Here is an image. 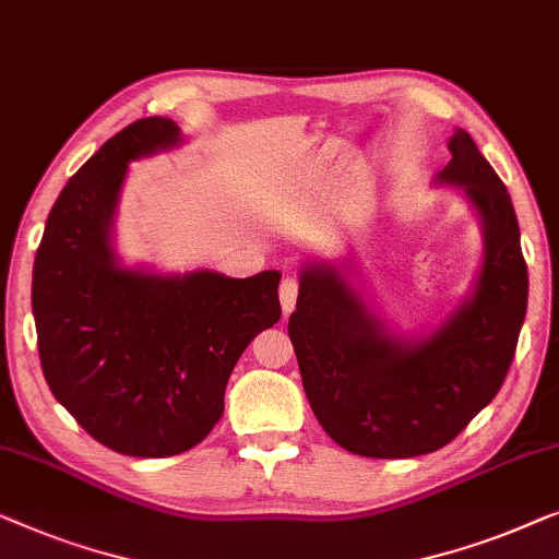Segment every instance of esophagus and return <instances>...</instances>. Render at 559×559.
<instances>
[{
    "mask_svg": "<svg viewBox=\"0 0 559 559\" xmlns=\"http://www.w3.org/2000/svg\"><path fill=\"white\" fill-rule=\"evenodd\" d=\"M278 298H281V309L283 313H288L296 309V298H298V281L296 278H283L281 288H278Z\"/></svg>",
    "mask_w": 559,
    "mask_h": 559,
    "instance_id": "34e87169",
    "label": "esophagus"
}]
</instances>
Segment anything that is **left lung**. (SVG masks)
Returning <instances> with one entry per match:
<instances>
[{"label":"left lung","instance_id":"obj_1","mask_svg":"<svg viewBox=\"0 0 559 559\" xmlns=\"http://www.w3.org/2000/svg\"><path fill=\"white\" fill-rule=\"evenodd\" d=\"M433 185L455 187L481 230L466 296L436 324L403 332L357 281L355 255L306 258L288 319L309 405L326 436L367 459L433 453L497 392L526 313V263L507 187L468 131L448 139Z\"/></svg>","mask_w":559,"mask_h":559}]
</instances>
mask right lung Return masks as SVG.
<instances>
[{"mask_svg": "<svg viewBox=\"0 0 559 559\" xmlns=\"http://www.w3.org/2000/svg\"><path fill=\"white\" fill-rule=\"evenodd\" d=\"M171 119H139L70 177L45 223L33 313L55 400L116 453L164 459L207 438L233 367L281 319L278 271L164 273L116 253L129 164L175 152Z\"/></svg>", "mask_w": 559, "mask_h": 559, "instance_id": "add662e5", "label": "right lung"}]
</instances>
